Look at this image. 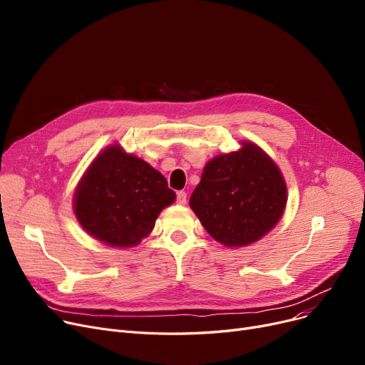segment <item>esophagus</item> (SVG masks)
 Here are the masks:
<instances>
[{"instance_id": "34e87169", "label": "esophagus", "mask_w": 365, "mask_h": 365, "mask_svg": "<svg viewBox=\"0 0 365 365\" xmlns=\"http://www.w3.org/2000/svg\"><path fill=\"white\" fill-rule=\"evenodd\" d=\"M176 201H178V204L185 205V204H186V192H183V190H180V192H178Z\"/></svg>"}]
</instances>
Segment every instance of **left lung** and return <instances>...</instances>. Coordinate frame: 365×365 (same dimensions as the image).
Instances as JSON below:
<instances>
[{
	"label": "left lung",
	"instance_id": "1",
	"mask_svg": "<svg viewBox=\"0 0 365 365\" xmlns=\"http://www.w3.org/2000/svg\"><path fill=\"white\" fill-rule=\"evenodd\" d=\"M207 163L189 205L205 231L226 247H244L279 222L287 186L278 165L253 142Z\"/></svg>",
	"mask_w": 365,
	"mask_h": 365
}]
</instances>
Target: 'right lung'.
Segmentation results:
<instances>
[{"mask_svg":"<svg viewBox=\"0 0 365 365\" xmlns=\"http://www.w3.org/2000/svg\"><path fill=\"white\" fill-rule=\"evenodd\" d=\"M175 200L160 171L112 145L94 158L76 186L73 212L91 237L127 248L150 234L161 210Z\"/></svg>","mask_w":365,"mask_h":365,"instance_id":"obj_1","label":"right lung"}]
</instances>
